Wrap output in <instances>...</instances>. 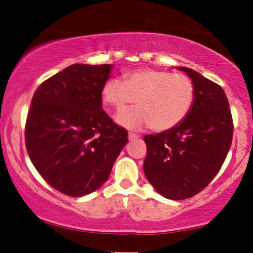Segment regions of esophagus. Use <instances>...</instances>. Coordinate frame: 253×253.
<instances>
[{
  "label": "esophagus",
  "mask_w": 253,
  "mask_h": 253,
  "mask_svg": "<svg viewBox=\"0 0 253 253\" xmlns=\"http://www.w3.org/2000/svg\"><path fill=\"white\" fill-rule=\"evenodd\" d=\"M139 138H140V135L133 133V132H130V133H129V140L130 141H133V140L139 139Z\"/></svg>",
  "instance_id": "34e87169"
}]
</instances>
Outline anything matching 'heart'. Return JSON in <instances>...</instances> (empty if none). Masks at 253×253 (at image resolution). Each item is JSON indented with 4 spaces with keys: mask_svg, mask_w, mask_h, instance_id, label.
Listing matches in <instances>:
<instances>
[{
    "mask_svg": "<svg viewBox=\"0 0 253 253\" xmlns=\"http://www.w3.org/2000/svg\"><path fill=\"white\" fill-rule=\"evenodd\" d=\"M102 99L117 111L138 100L140 106L120 113L117 121L129 129L154 126L158 131H166L188 117L196 99V88L184 74L141 69L126 73L124 80H108L102 88Z\"/></svg>",
    "mask_w": 253,
    "mask_h": 253,
    "instance_id": "heart-1",
    "label": "heart"
}]
</instances>
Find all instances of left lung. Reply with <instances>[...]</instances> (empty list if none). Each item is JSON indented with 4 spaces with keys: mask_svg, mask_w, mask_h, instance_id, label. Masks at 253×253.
Listing matches in <instances>:
<instances>
[{
    "mask_svg": "<svg viewBox=\"0 0 253 253\" xmlns=\"http://www.w3.org/2000/svg\"><path fill=\"white\" fill-rule=\"evenodd\" d=\"M196 99L179 126L144 136V174L162 197L184 200L201 192L220 171L231 147L233 121L223 88L189 68Z\"/></svg>",
    "mask_w": 253,
    "mask_h": 253,
    "instance_id": "8db88e82",
    "label": "left lung"
}]
</instances>
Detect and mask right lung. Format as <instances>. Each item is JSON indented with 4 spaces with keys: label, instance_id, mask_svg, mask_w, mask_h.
Masks as SVG:
<instances>
[{
    "label": "right lung",
    "instance_id": "1",
    "mask_svg": "<svg viewBox=\"0 0 253 253\" xmlns=\"http://www.w3.org/2000/svg\"><path fill=\"white\" fill-rule=\"evenodd\" d=\"M111 64H72L41 83L31 101L25 145L33 166L61 193L83 197L112 170L127 131L102 109Z\"/></svg>",
    "mask_w": 253,
    "mask_h": 253
}]
</instances>
